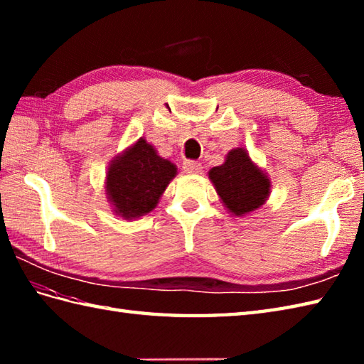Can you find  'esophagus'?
I'll return each mask as SVG.
<instances>
[{
	"label": "esophagus",
	"mask_w": 364,
	"mask_h": 364,
	"mask_svg": "<svg viewBox=\"0 0 364 364\" xmlns=\"http://www.w3.org/2000/svg\"><path fill=\"white\" fill-rule=\"evenodd\" d=\"M183 170L189 175H197L202 172V164L197 161H184L183 162Z\"/></svg>",
	"instance_id": "esophagus-1"
}]
</instances>
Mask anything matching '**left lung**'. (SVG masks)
Segmentation results:
<instances>
[{
    "label": "left lung",
    "instance_id": "obj_1",
    "mask_svg": "<svg viewBox=\"0 0 364 364\" xmlns=\"http://www.w3.org/2000/svg\"><path fill=\"white\" fill-rule=\"evenodd\" d=\"M227 211L237 218L257 211L270 194V180L244 146L230 150L223 164L208 172Z\"/></svg>",
    "mask_w": 364,
    "mask_h": 364
}]
</instances>
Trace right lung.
Here are the masks:
<instances>
[{"mask_svg": "<svg viewBox=\"0 0 364 364\" xmlns=\"http://www.w3.org/2000/svg\"><path fill=\"white\" fill-rule=\"evenodd\" d=\"M178 173L176 166L161 158L144 137L117 154L106 172L105 189L112 211L125 220L151 213L168 183Z\"/></svg>", "mask_w": 364, "mask_h": 364, "instance_id": "add662e5", "label": "right lung"}]
</instances>
